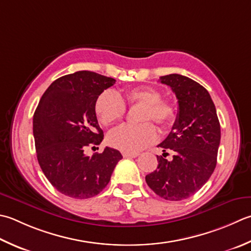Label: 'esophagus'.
<instances>
[{
  "label": "esophagus",
  "instance_id": "34e87169",
  "mask_svg": "<svg viewBox=\"0 0 251 251\" xmlns=\"http://www.w3.org/2000/svg\"><path fill=\"white\" fill-rule=\"evenodd\" d=\"M123 156L124 158H136V156H138V153H136V152H123Z\"/></svg>",
  "mask_w": 251,
  "mask_h": 251
}]
</instances>
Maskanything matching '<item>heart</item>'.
<instances>
[{
    "instance_id": "heart-1",
    "label": "heart",
    "mask_w": 251,
    "mask_h": 251,
    "mask_svg": "<svg viewBox=\"0 0 251 251\" xmlns=\"http://www.w3.org/2000/svg\"><path fill=\"white\" fill-rule=\"evenodd\" d=\"M126 104L141 105L138 121L144 123L122 125L110 132L109 144L122 151H140L155 140V128L146 121H153L162 130L169 129L175 121L176 110L173 103L161 99L160 91L148 86L131 88L122 96L110 90L103 91L96 101L95 111L101 124L110 126L124 117Z\"/></svg>"
}]
</instances>
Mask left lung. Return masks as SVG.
I'll list each match as a JSON object with an SVG mask.
<instances>
[{"instance_id":"8db88e82","label":"left lung","mask_w":251,"mask_h":251,"mask_svg":"<svg viewBox=\"0 0 251 251\" xmlns=\"http://www.w3.org/2000/svg\"><path fill=\"white\" fill-rule=\"evenodd\" d=\"M171 87L178 102L172 130L158 146V168L146 176L149 187L161 198L179 201L190 197L207 183L217 165L221 127L209 92L190 78L171 74L160 78ZM174 152L171 161L165 156Z\"/></svg>"}]
</instances>
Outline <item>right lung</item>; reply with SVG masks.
Instances as JSON below:
<instances>
[{
	"label": "right lung",
	"mask_w": 251,
	"mask_h": 251,
	"mask_svg": "<svg viewBox=\"0 0 251 251\" xmlns=\"http://www.w3.org/2000/svg\"><path fill=\"white\" fill-rule=\"evenodd\" d=\"M115 81L89 71L62 76L43 93L34 112L38 162L53 187L68 197L87 199L100 194L123 158L109 147L92 156L83 152L103 140L95 104Z\"/></svg>",
	"instance_id": "1"
}]
</instances>
